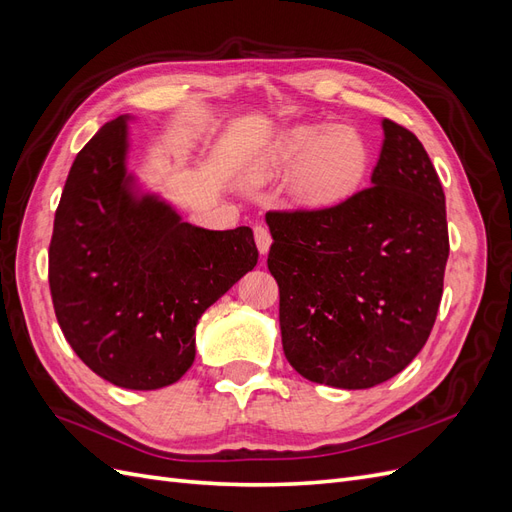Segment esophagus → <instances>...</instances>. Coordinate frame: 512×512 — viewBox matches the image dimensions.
<instances>
[{"instance_id":"obj_1","label":"esophagus","mask_w":512,"mask_h":512,"mask_svg":"<svg viewBox=\"0 0 512 512\" xmlns=\"http://www.w3.org/2000/svg\"><path fill=\"white\" fill-rule=\"evenodd\" d=\"M254 239H256V245H258V252L265 256L269 252V247H271V232H269V228L262 226V224L254 226Z\"/></svg>"}]
</instances>
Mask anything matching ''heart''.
<instances>
[{"label": "heart", "instance_id": "b5f03b06", "mask_svg": "<svg viewBox=\"0 0 512 512\" xmlns=\"http://www.w3.org/2000/svg\"><path fill=\"white\" fill-rule=\"evenodd\" d=\"M371 166L367 138L352 126L305 123L277 134L250 166L254 181H267L292 168L290 200L307 211L344 205L361 190Z\"/></svg>", "mask_w": 512, "mask_h": 512}]
</instances>
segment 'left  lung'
Here are the masks:
<instances>
[{"instance_id":"8db88e82","label":"left lung","mask_w":512,"mask_h":512,"mask_svg":"<svg viewBox=\"0 0 512 512\" xmlns=\"http://www.w3.org/2000/svg\"><path fill=\"white\" fill-rule=\"evenodd\" d=\"M371 185L324 211H269L288 363L335 389L406 369L433 329L448 258L446 205L425 147L384 119Z\"/></svg>"}]
</instances>
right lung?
I'll return each mask as SVG.
<instances>
[{"instance_id": "right-lung-1", "label": "right lung", "mask_w": 512, "mask_h": 512, "mask_svg": "<svg viewBox=\"0 0 512 512\" xmlns=\"http://www.w3.org/2000/svg\"><path fill=\"white\" fill-rule=\"evenodd\" d=\"M128 119L104 123L76 156L49 247L55 316L79 359L121 389L153 391L194 363L205 309L258 262L250 226L181 220L128 173Z\"/></svg>"}]
</instances>
